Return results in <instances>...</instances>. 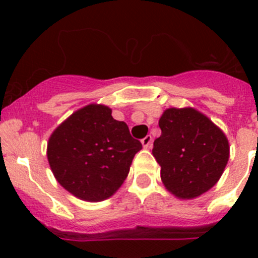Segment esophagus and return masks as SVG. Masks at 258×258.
I'll list each match as a JSON object with an SVG mask.
<instances>
[{"label": "esophagus", "instance_id": "esophagus-1", "mask_svg": "<svg viewBox=\"0 0 258 258\" xmlns=\"http://www.w3.org/2000/svg\"><path fill=\"white\" fill-rule=\"evenodd\" d=\"M152 141H153L152 136H151V135H147L145 139H142L141 142H142V146H144L145 148H151L152 147Z\"/></svg>", "mask_w": 258, "mask_h": 258}]
</instances>
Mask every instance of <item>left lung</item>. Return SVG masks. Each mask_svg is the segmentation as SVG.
I'll use <instances>...</instances> for the list:
<instances>
[{
    "label": "left lung",
    "mask_w": 258,
    "mask_h": 258,
    "mask_svg": "<svg viewBox=\"0 0 258 258\" xmlns=\"http://www.w3.org/2000/svg\"><path fill=\"white\" fill-rule=\"evenodd\" d=\"M161 136L152 153L161 179L178 199H196L212 188L230 157L228 140L204 113L191 107L168 108L158 121Z\"/></svg>",
    "instance_id": "left-lung-1"
}]
</instances>
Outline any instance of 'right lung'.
<instances>
[{
	"label": "right lung",
	"instance_id": "obj_1",
	"mask_svg": "<svg viewBox=\"0 0 258 258\" xmlns=\"http://www.w3.org/2000/svg\"><path fill=\"white\" fill-rule=\"evenodd\" d=\"M110 107L88 105L74 112L51 135L49 167L64 189L83 201L111 197L130 172L141 142Z\"/></svg>",
	"mask_w": 258,
	"mask_h": 258
}]
</instances>
